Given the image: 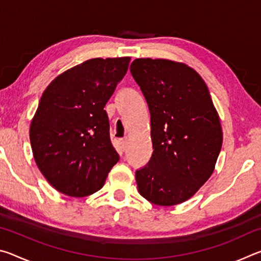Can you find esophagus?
I'll return each instance as SVG.
<instances>
[{
	"label": "esophagus",
	"instance_id": "1",
	"mask_svg": "<svg viewBox=\"0 0 261 261\" xmlns=\"http://www.w3.org/2000/svg\"><path fill=\"white\" fill-rule=\"evenodd\" d=\"M120 145H121V148L122 151H125L126 147H127V139H121L120 140Z\"/></svg>",
	"mask_w": 261,
	"mask_h": 261
}]
</instances>
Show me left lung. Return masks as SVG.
Wrapping results in <instances>:
<instances>
[{
    "instance_id": "1",
    "label": "left lung",
    "mask_w": 261,
    "mask_h": 261,
    "mask_svg": "<svg viewBox=\"0 0 261 261\" xmlns=\"http://www.w3.org/2000/svg\"><path fill=\"white\" fill-rule=\"evenodd\" d=\"M132 77L151 114L153 154L136 171L145 199L173 206L191 198L213 173L222 129L205 82L192 68L162 59H137Z\"/></svg>"
}]
</instances>
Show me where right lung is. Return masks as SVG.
Here are the masks:
<instances>
[{
	"instance_id": "obj_1",
	"label": "right lung",
	"mask_w": 261,
	"mask_h": 261,
	"mask_svg": "<svg viewBox=\"0 0 261 261\" xmlns=\"http://www.w3.org/2000/svg\"><path fill=\"white\" fill-rule=\"evenodd\" d=\"M130 57L92 59L61 73L42 93L30 126L34 160L53 188L86 197L103 187L120 160L103 109Z\"/></svg>"
}]
</instances>
